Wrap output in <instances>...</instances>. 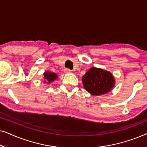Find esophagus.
I'll return each instance as SVG.
<instances>
[{
	"label": "esophagus",
	"mask_w": 147,
	"mask_h": 147,
	"mask_svg": "<svg viewBox=\"0 0 147 147\" xmlns=\"http://www.w3.org/2000/svg\"><path fill=\"white\" fill-rule=\"evenodd\" d=\"M64 72L66 74H68V73H71V70L69 69H67V68H65V69H64Z\"/></svg>",
	"instance_id": "1"
}]
</instances>
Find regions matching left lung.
<instances>
[{"label": "left lung", "mask_w": 147, "mask_h": 147, "mask_svg": "<svg viewBox=\"0 0 147 147\" xmlns=\"http://www.w3.org/2000/svg\"><path fill=\"white\" fill-rule=\"evenodd\" d=\"M82 80L84 89L93 96L108 93L115 85V80L110 72L97 67L90 68Z\"/></svg>", "instance_id": "obj_1"}]
</instances>
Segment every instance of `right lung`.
<instances>
[{
	"label": "right lung",
	"mask_w": 147,
	"mask_h": 147,
	"mask_svg": "<svg viewBox=\"0 0 147 147\" xmlns=\"http://www.w3.org/2000/svg\"><path fill=\"white\" fill-rule=\"evenodd\" d=\"M43 75H44V80H45L44 82L47 84H50L51 82H53L54 80L57 79L58 78L57 74L51 71H45V73L43 74Z\"/></svg>",
	"instance_id": "1"
}]
</instances>
